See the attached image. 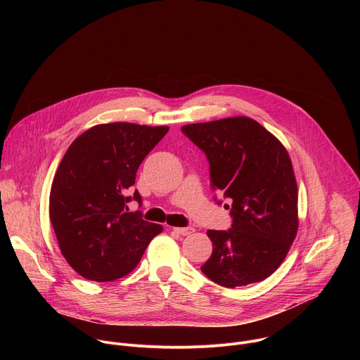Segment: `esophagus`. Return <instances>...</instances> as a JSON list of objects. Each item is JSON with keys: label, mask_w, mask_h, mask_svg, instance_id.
<instances>
[{"label": "esophagus", "mask_w": 360, "mask_h": 360, "mask_svg": "<svg viewBox=\"0 0 360 360\" xmlns=\"http://www.w3.org/2000/svg\"><path fill=\"white\" fill-rule=\"evenodd\" d=\"M174 231L182 236H186V235H191L195 229L193 228H174Z\"/></svg>", "instance_id": "esophagus-1"}]
</instances>
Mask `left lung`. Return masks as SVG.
<instances>
[{"label": "left lung", "mask_w": 360, "mask_h": 360, "mask_svg": "<svg viewBox=\"0 0 360 360\" xmlns=\"http://www.w3.org/2000/svg\"><path fill=\"white\" fill-rule=\"evenodd\" d=\"M182 132L207 153L212 188L232 199V228L207 232L214 250L200 271L225 288L266 279L285 261L299 228L286 148L248 117L189 124Z\"/></svg>", "instance_id": "left-lung-1"}]
</instances>
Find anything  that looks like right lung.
I'll list each match as a JSON object with an SVG mask.
<instances>
[{"instance_id": "add662e5", "label": "right lung", "mask_w": 360, "mask_h": 360, "mask_svg": "<svg viewBox=\"0 0 360 360\" xmlns=\"http://www.w3.org/2000/svg\"><path fill=\"white\" fill-rule=\"evenodd\" d=\"M168 127L99 124L81 134L61 160L49 193V219L61 253L82 278L110 282L139 264L162 225L128 212L127 196L143 158ZM141 203V195L134 192Z\"/></svg>"}]
</instances>
